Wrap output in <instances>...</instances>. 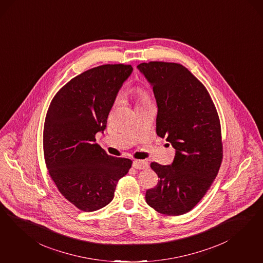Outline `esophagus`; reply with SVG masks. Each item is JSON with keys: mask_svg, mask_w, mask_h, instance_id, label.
<instances>
[{"mask_svg": "<svg viewBox=\"0 0 263 263\" xmlns=\"http://www.w3.org/2000/svg\"><path fill=\"white\" fill-rule=\"evenodd\" d=\"M133 166L136 170H146V168H148V162L141 161V160H135L133 161Z\"/></svg>", "mask_w": 263, "mask_h": 263, "instance_id": "34e87169", "label": "esophagus"}]
</instances>
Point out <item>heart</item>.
<instances>
[{"instance_id": "1", "label": "heart", "mask_w": 263, "mask_h": 263, "mask_svg": "<svg viewBox=\"0 0 263 263\" xmlns=\"http://www.w3.org/2000/svg\"><path fill=\"white\" fill-rule=\"evenodd\" d=\"M135 93H136V99H137V105L150 102L148 93H146L144 90H142L140 88H137L135 91Z\"/></svg>"}]
</instances>
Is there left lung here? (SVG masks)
<instances>
[{
	"label": "left lung",
	"mask_w": 263,
	"mask_h": 263,
	"mask_svg": "<svg viewBox=\"0 0 263 263\" xmlns=\"http://www.w3.org/2000/svg\"><path fill=\"white\" fill-rule=\"evenodd\" d=\"M137 68L153 87L158 105L157 135L175 149L170 165L152 162L158 185L146 192L157 212L191 211L216 178L222 160L220 119L204 85L184 66L149 62Z\"/></svg>",
	"instance_id": "8db88e82"
}]
</instances>
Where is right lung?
Here are the masks:
<instances>
[{
    "label": "right lung",
    "mask_w": 263,
    "mask_h": 263,
    "mask_svg": "<svg viewBox=\"0 0 263 263\" xmlns=\"http://www.w3.org/2000/svg\"><path fill=\"white\" fill-rule=\"evenodd\" d=\"M130 65H103L72 78L53 98L43 128V153L60 193L85 212L106 206L133 161L109 156L96 143L106 127Z\"/></svg>",
    "instance_id": "1"
}]
</instances>
